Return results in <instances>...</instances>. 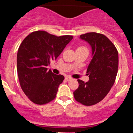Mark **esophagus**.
I'll use <instances>...</instances> for the list:
<instances>
[{
    "label": "esophagus",
    "instance_id": "esophagus-1",
    "mask_svg": "<svg viewBox=\"0 0 133 133\" xmlns=\"http://www.w3.org/2000/svg\"><path fill=\"white\" fill-rule=\"evenodd\" d=\"M72 78H71V77H65V80H66V81H71V80H72Z\"/></svg>",
    "mask_w": 133,
    "mask_h": 133
}]
</instances>
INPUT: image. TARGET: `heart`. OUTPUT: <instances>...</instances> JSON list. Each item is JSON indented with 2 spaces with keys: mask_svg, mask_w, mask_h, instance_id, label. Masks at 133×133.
<instances>
[{
  "mask_svg": "<svg viewBox=\"0 0 133 133\" xmlns=\"http://www.w3.org/2000/svg\"><path fill=\"white\" fill-rule=\"evenodd\" d=\"M79 49H87V48H85V47H79V48H77V50H79Z\"/></svg>",
  "mask_w": 133,
  "mask_h": 133,
  "instance_id": "heart-1",
  "label": "heart"
}]
</instances>
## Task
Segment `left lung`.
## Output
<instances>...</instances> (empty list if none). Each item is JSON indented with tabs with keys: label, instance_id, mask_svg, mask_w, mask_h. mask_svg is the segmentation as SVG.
<instances>
[{
	"label": "left lung",
	"instance_id": "8db88e82",
	"mask_svg": "<svg viewBox=\"0 0 133 133\" xmlns=\"http://www.w3.org/2000/svg\"><path fill=\"white\" fill-rule=\"evenodd\" d=\"M80 38L92 47V58L88 65V82L78 79L79 88L73 92L75 100L84 105L99 103L108 95L115 81L119 65L115 45L102 34L88 32Z\"/></svg>",
	"mask_w": 133,
	"mask_h": 133
}]
</instances>
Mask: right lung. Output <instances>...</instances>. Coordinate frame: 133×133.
Returning <instances> with one entry per match:
<instances>
[{
    "label": "right lung",
    "mask_w": 133,
    "mask_h": 133,
    "mask_svg": "<svg viewBox=\"0 0 133 133\" xmlns=\"http://www.w3.org/2000/svg\"><path fill=\"white\" fill-rule=\"evenodd\" d=\"M72 36H56L45 31L32 32L20 45L17 53V72L20 85L28 99L43 105L55 99L58 85L64 80L47 67L56 60Z\"/></svg>",
    "instance_id": "right-lung-1"
}]
</instances>
